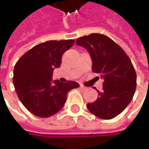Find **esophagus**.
<instances>
[{
    "instance_id": "34e87169",
    "label": "esophagus",
    "mask_w": 149,
    "mask_h": 149,
    "mask_svg": "<svg viewBox=\"0 0 149 149\" xmlns=\"http://www.w3.org/2000/svg\"><path fill=\"white\" fill-rule=\"evenodd\" d=\"M80 88H81V90H82V91H85V90L87 89V87H84L83 85H80Z\"/></svg>"
}]
</instances>
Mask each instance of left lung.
I'll list each match as a JSON object with an SVG mask.
<instances>
[{
    "instance_id": "left-lung-1",
    "label": "left lung",
    "mask_w": 149,
    "mask_h": 149,
    "mask_svg": "<svg viewBox=\"0 0 149 149\" xmlns=\"http://www.w3.org/2000/svg\"><path fill=\"white\" fill-rule=\"evenodd\" d=\"M76 44L88 51L93 60V72L104 80L102 91L95 88L98 97L95 102L87 103V108L99 118L112 119L133 99L137 75L132 62L116 42L102 34L81 36Z\"/></svg>"
}]
</instances>
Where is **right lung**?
<instances>
[{
    "instance_id": "1",
    "label": "right lung",
    "mask_w": 149,
    "mask_h": 149,
    "mask_svg": "<svg viewBox=\"0 0 149 149\" xmlns=\"http://www.w3.org/2000/svg\"><path fill=\"white\" fill-rule=\"evenodd\" d=\"M74 40L48 41L29 50L17 61L13 84L25 107L40 118H48L62 109L68 93L79 87L77 82L52 80L53 70L59 68L63 53Z\"/></svg>"
}]
</instances>
